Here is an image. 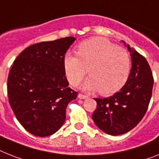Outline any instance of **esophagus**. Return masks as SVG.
<instances>
[{
    "instance_id": "1",
    "label": "esophagus",
    "mask_w": 159,
    "mask_h": 159,
    "mask_svg": "<svg viewBox=\"0 0 159 159\" xmlns=\"http://www.w3.org/2000/svg\"><path fill=\"white\" fill-rule=\"evenodd\" d=\"M88 97L87 96L84 95V94H81V93H79L78 94V98L79 99H86Z\"/></svg>"
}]
</instances>
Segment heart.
<instances>
[{"mask_svg": "<svg viewBox=\"0 0 159 159\" xmlns=\"http://www.w3.org/2000/svg\"><path fill=\"white\" fill-rule=\"evenodd\" d=\"M130 56L123 48L102 37L90 38L81 42L77 55L67 52L64 55L66 76L71 85H76L88 73L90 77L81 88L111 95L121 89L128 78Z\"/></svg>", "mask_w": 159, "mask_h": 159, "instance_id": "heart-1", "label": "heart"}]
</instances>
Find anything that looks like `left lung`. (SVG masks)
Instances as JSON below:
<instances>
[{
	"label": "left lung",
	"instance_id": "8db88e82",
	"mask_svg": "<svg viewBox=\"0 0 159 159\" xmlns=\"http://www.w3.org/2000/svg\"><path fill=\"white\" fill-rule=\"evenodd\" d=\"M126 46L132 68L125 85L110 98H94L98 106L93 120L102 131L112 136L124 134L140 123L147 111L153 90V78L148 61L129 44Z\"/></svg>",
	"mask_w": 159,
	"mask_h": 159
}]
</instances>
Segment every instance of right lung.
Listing matches in <instances>:
<instances>
[{
    "mask_svg": "<svg viewBox=\"0 0 159 159\" xmlns=\"http://www.w3.org/2000/svg\"><path fill=\"white\" fill-rule=\"evenodd\" d=\"M75 37L27 47L14 60L7 80L8 97L18 122L34 136H50L63 125L69 102L77 93L68 87L63 57Z\"/></svg>",
    "mask_w": 159,
    "mask_h": 159,
    "instance_id": "obj_1",
    "label": "right lung"
}]
</instances>
